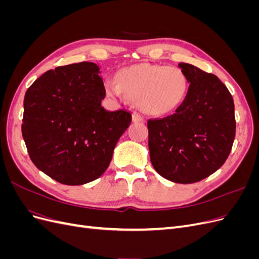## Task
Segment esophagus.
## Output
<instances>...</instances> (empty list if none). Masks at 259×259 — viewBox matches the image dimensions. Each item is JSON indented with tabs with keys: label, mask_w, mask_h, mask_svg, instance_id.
<instances>
[{
	"label": "esophagus",
	"mask_w": 259,
	"mask_h": 259,
	"mask_svg": "<svg viewBox=\"0 0 259 259\" xmlns=\"http://www.w3.org/2000/svg\"><path fill=\"white\" fill-rule=\"evenodd\" d=\"M132 119H133V122H135V123H137V122H144V117L140 115L139 113H137V112L133 113Z\"/></svg>",
	"instance_id": "1"
}]
</instances>
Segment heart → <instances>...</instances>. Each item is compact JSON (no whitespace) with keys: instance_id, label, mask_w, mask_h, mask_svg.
I'll use <instances>...</instances> for the list:
<instances>
[{"instance_id":"heart-1","label":"heart","mask_w":259,"mask_h":259,"mask_svg":"<svg viewBox=\"0 0 259 259\" xmlns=\"http://www.w3.org/2000/svg\"><path fill=\"white\" fill-rule=\"evenodd\" d=\"M109 96H125L147 114L166 115L183 104L189 80L182 69L162 65L138 64L121 69L114 77H107Z\"/></svg>"}]
</instances>
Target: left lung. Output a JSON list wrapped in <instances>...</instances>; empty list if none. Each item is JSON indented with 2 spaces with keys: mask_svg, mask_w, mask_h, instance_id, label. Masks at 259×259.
Returning <instances> with one entry per match:
<instances>
[{
  "mask_svg": "<svg viewBox=\"0 0 259 259\" xmlns=\"http://www.w3.org/2000/svg\"><path fill=\"white\" fill-rule=\"evenodd\" d=\"M189 90L175 112L149 120V151L154 169L177 184H193L221 168L236 136L230 92L214 74L180 62Z\"/></svg>",
  "mask_w": 259,
  "mask_h": 259,
  "instance_id": "1",
  "label": "left lung"
}]
</instances>
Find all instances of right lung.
I'll use <instances>...</instances> for the list:
<instances>
[{
    "mask_svg": "<svg viewBox=\"0 0 259 259\" xmlns=\"http://www.w3.org/2000/svg\"><path fill=\"white\" fill-rule=\"evenodd\" d=\"M99 67L90 61L49 70L27 90L22 137L34 165L56 182L79 186L105 173L132 115L101 106Z\"/></svg>",
    "mask_w": 259,
    "mask_h": 259,
    "instance_id": "obj_1",
    "label": "right lung"
}]
</instances>
